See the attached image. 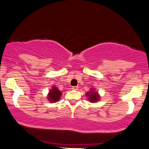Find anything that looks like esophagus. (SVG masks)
<instances>
[{
  "label": "esophagus",
  "mask_w": 149,
  "mask_h": 149,
  "mask_svg": "<svg viewBox=\"0 0 149 149\" xmlns=\"http://www.w3.org/2000/svg\"><path fill=\"white\" fill-rule=\"evenodd\" d=\"M72 89L74 90V91H77V90L78 89V87H77V86H73L72 88Z\"/></svg>",
  "instance_id": "1"
}]
</instances>
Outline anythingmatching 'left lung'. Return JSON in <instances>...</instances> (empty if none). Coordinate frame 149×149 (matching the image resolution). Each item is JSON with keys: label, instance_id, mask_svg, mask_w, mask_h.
I'll list each match as a JSON object with an SVG mask.
<instances>
[{"label": "left lung", "instance_id": "left-lung-1", "mask_svg": "<svg viewBox=\"0 0 149 149\" xmlns=\"http://www.w3.org/2000/svg\"><path fill=\"white\" fill-rule=\"evenodd\" d=\"M86 96H87L88 101L91 102H96L99 101L100 99V95L98 94V92L96 91L95 88H91L90 91L87 92L86 94Z\"/></svg>", "mask_w": 149, "mask_h": 149}]
</instances>
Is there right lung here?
Instances as JSON below:
<instances>
[{
	"mask_svg": "<svg viewBox=\"0 0 149 149\" xmlns=\"http://www.w3.org/2000/svg\"><path fill=\"white\" fill-rule=\"evenodd\" d=\"M61 95L62 93L58 89V88L53 86L49 91V93H48L47 99L50 102H56L60 100Z\"/></svg>",
	"mask_w": 149,
	"mask_h": 149,
	"instance_id": "add662e5",
	"label": "right lung"
}]
</instances>
